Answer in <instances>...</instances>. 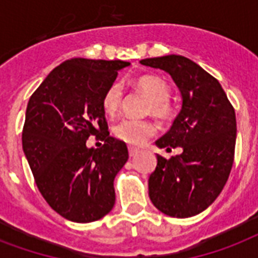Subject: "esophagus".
I'll list each match as a JSON object with an SVG mask.
<instances>
[{
	"label": "esophagus",
	"mask_w": 258,
	"mask_h": 258,
	"mask_svg": "<svg viewBox=\"0 0 258 258\" xmlns=\"http://www.w3.org/2000/svg\"><path fill=\"white\" fill-rule=\"evenodd\" d=\"M138 153H139V150H138L137 147H134V146H128L130 157H135V155H137Z\"/></svg>",
	"instance_id": "1"
}]
</instances>
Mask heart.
I'll return each mask as SVG.
<instances>
[{
    "label": "heart",
    "instance_id": "heart-1",
    "mask_svg": "<svg viewBox=\"0 0 258 258\" xmlns=\"http://www.w3.org/2000/svg\"><path fill=\"white\" fill-rule=\"evenodd\" d=\"M135 87L145 92L151 99L147 107V112L153 113L159 119H169L174 112L171 101V87L165 79L154 75H142L135 79ZM123 97V89L119 83H112L105 89L101 97V107L105 115L113 116L119 111ZM112 133L116 139L133 146H141L157 133V127L153 121L138 120L124 117L112 127Z\"/></svg>",
    "mask_w": 258,
    "mask_h": 258
}]
</instances>
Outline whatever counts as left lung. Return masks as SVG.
<instances>
[{"label":"left lung","instance_id":"left-lung-1","mask_svg":"<svg viewBox=\"0 0 258 258\" xmlns=\"http://www.w3.org/2000/svg\"><path fill=\"white\" fill-rule=\"evenodd\" d=\"M171 75L182 93V109L158 147H182L170 159L157 155L149 178V196L166 216L187 218L216 201L234 162L236 112L216 78L190 58L169 54L141 60Z\"/></svg>","mask_w":258,"mask_h":258}]
</instances>
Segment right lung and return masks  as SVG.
I'll return each mask as SVG.
<instances>
[{"instance_id":"obj_1","label":"right lung","mask_w":258,"mask_h":258,"mask_svg":"<svg viewBox=\"0 0 258 258\" xmlns=\"http://www.w3.org/2000/svg\"><path fill=\"white\" fill-rule=\"evenodd\" d=\"M120 60L71 58L30 96L22 149L38 190L54 212L87 224L115 205L113 179L128 159L125 143L109 137L101 97L128 67ZM89 136L105 143L88 149Z\"/></svg>"}]
</instances>
